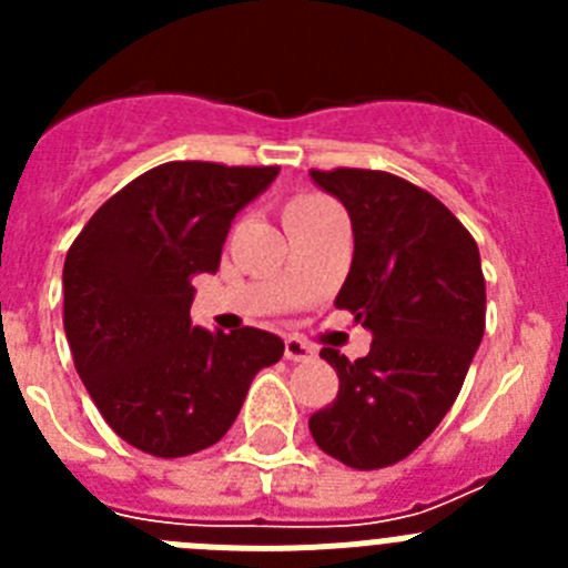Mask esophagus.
I'll list each match as a JSON object with an SVG mask.
<instances>
[{"label":"esophagus","instance_id":"34e87169","mask_svg":"<svg viewBox=\"0 0 568 568\" xmlns=\"http://www.w3.org/2000/svg\"><path fill=\"white\" fill-rule=\"evenodd\" d=\"M284 358L287 361H313L315 358V349L307 344V341L301 338H284Z\"/></svg>","mask_w":568,"mask_h":568}]
</instances>
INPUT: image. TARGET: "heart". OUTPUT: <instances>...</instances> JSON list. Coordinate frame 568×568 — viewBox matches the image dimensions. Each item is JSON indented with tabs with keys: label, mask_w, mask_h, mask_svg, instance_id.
Here are the masks:
<instances>
[{
	"label": "heart",
	"mask_w": 568,
	"mask_h": 568,
	"mask_svg": "<svg viewBox=\"0 0 568 568\" xmlns=\"http://www.w3.org/2000/svg\"><path fill=\"white\" fill-rule=\"evenodd\" d=\"M321 204H329L324 195H315V193H304V195H295L293 202L287 204V210L284 213H301V210H315L321 207Z\"/></svg>",
	"instance_id": "obj_1"
}]
</instances>
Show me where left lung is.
I'll list each match as a JSON object with an SVG mask.
<instances>
[{"instance_id":"obj_1","label":"left lung","mask_w":568,"mask_h":568,"mask_svg":"<svg viewBox=\"0 0 568 568\" xmlns=\"http://www.w3.org/2000/svg\"><path fill=\"white\" fill-rule=\"evenodd\" d=\"M310 175L353 219V267L335 307L373 333L358 361L321 349L338 373V395L310 418V433L341 464L384 469L435 433L464 386L486 327L478 244L433 193L400 175Z\"/></svg>"}]
</instances>
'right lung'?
<instances>
[{
    "instance_id": "1",
    "label": "right lung",
    "mask_w": 568,
    "mask_h": 568,
    "mask_svg": "<svg viewBox=\"0 0 568 568\" xmlns=\"http://www.w3.org/2000/svg\"><path fill=\"white\" fill-rule=\"evenodd\" d=\"M278 168L168 162L93 213L64 258V335L110 429L155 458L219 444L284 341L190 324L195 273H215L235 213Z\"/></svg>"
}]
</instances>
